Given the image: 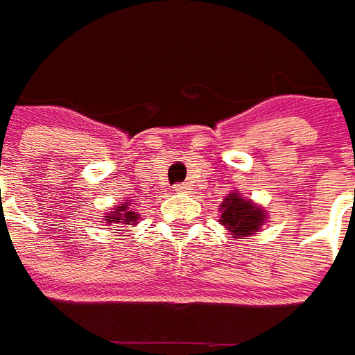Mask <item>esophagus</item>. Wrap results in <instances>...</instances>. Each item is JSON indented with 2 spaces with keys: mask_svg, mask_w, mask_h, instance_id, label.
<instances>
[{
  "mask_svg": "<svg viewBox=\"0 0 355 355\" xmlns=\"http://www.w3.org/2000/svg\"><path fill=\"white\" fill-rule=\"evenodd\" d=\"M189 189H191V185H189V183H180V185H175V189H173V191H175V193H187Z\"/></svg>",
  "mask_w": 355,
  "mask_h": 355,
  "instance_id": "34e87169",
  "label": "esophagus"
}]
</instances>
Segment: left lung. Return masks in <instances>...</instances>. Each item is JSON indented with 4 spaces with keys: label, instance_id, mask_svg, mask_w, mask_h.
I'll return each instance as SVG.
<instances>
[{
    "label": "left lung",
    "instance_id": "8db88e82",
    "mask_svg": "<svg viewBox=\"0 0 355 355\" xmlns=\"http://www.w3.org/2000/svg\"><path fill=\"white\" fill-rule=\"evenodd\" d=\"M220 224L232 232V236L238 239H248L255 232L265 226L266 210L251 199H245L241 193L234 191L224 197L220 205Z\"/></svg>",
    "mask_w": 355,
    "mask_h": 355
}]
</instances>
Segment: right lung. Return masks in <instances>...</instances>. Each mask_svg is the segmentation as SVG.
Wrapping results in <instances>:
<instances>
[{
  "label": "right lung",
  "instance_id": "obj_1",
  "mask_svg": "<svg viewBox=\"0 0 355 355\" xmlns=\"http://www.w3.org/2000/svg\"><path fill=\"white\" fill-rule=\"evenodd\" d=\"M133 202H121V205H116L114 209H110L106 216H104V222L107 226L112 224H127V226H135L137 220H139V214L135 212V209L131 207Z\"/></svg>",
  "mask_w": 355,
  "mask_h": 355
}]
</instances>
